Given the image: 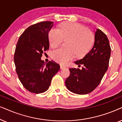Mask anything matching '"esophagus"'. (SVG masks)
<instances>
[{"label": "esophagus", "instance_id": "esophagus-1", "mask_svg": "<svg viewBox=\"0 0 122 122\" xmlns=\"http://www.w3.org/2000/svg\"><path fill=\"white\" fill-rule=\"evenodd\" d=\"M65 67H66L65 66H62V65H60V69H65Z\"/></svg>", "mask_w": 122, "mask_h": 122}]
</instances>
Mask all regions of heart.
<instances>
[{
	"label": "heart",
	"mask_w": 122,
	"mask_h": 122,
	"mask_svg": "<svg viewBox=\"0 0 122 122\" xmlns=\"http://www.w3.org/2000/svg\"><path fill=\"white\" fill-rule=\"evenodd\" d=\"M50 46L56 48L65 42L66 49L58 48L52 53L56 62L66 64L75 56L77 58L85 57L94 45V35L86 27L75 22H66L59 24L57 30L51 29L48 33Z\"/></svg>",
	"instance_id": "b5f03b06"
}]
</instances>
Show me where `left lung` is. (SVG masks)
<instances>
[{"label":"left lung","mask_w":122,"mask_h":122,"mask_svg":"<svg viewBox=\"0 0 122 122\" xmlns=\"http://www.w3.org/2000/svg\"><path fill=\"white\" fill-rule=\"evenodd\" d=\"M111 52L109 42L106 35L97 29L95 43L92 50L76 64L82 65V69H69L70 74L65 85L70 92L77 94L92 92L99 85L108 68Z\"/></svg>","instance_id":"left-lung-1"}]
</instances>
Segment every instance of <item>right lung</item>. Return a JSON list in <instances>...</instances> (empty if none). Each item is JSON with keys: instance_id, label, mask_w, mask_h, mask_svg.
Listing matches in <instances>:
<instances>
[{"instance_id": "1", "label": "right lung", "mask_w": 122, "mask_h": 122, "mask_svg": "<svg viewBox=\"0 0 122 122\" xmlns=\"http://www.w3.org/2000/svg\"><path fill=\"white\" fill-rule=\"evenodd\" d=\"M53 22L43 21L27 28L20 35L14 56L15 70L23 86L29 92L40 94L48 90L60 69L52 60L46 64L41 59L49 49L48 33Z\"/></svg>"}]
</instances>
